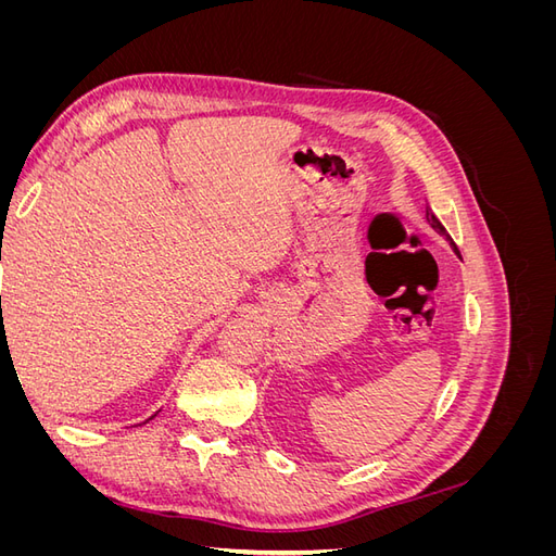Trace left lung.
I'll return each mask as SVG.
<instances>
[{"label": "left lung", "mask_w": 556, "mask_h": 556, "mask_svg": "<svg viewBox=\"0 0 556 556\" xmlns=\"http://www.w3.org/2000/svg\"><path fill=\"white\" fill-rule=\"evenodd\" d=\"M427 223H429V225H431V227H433V229H435V231H439V233H443V237H445V239H447V241H450V245H452V250H454V252H457V255H459V250H457V245H454V241H452V239H450V233H447V231H445V227H443V225H441V220H439V217H435V215H433V211H431V208H429V206H427ZM459 257H462V255H459Z\"/></svg>", "instance_id": "1"}]
</instances>
